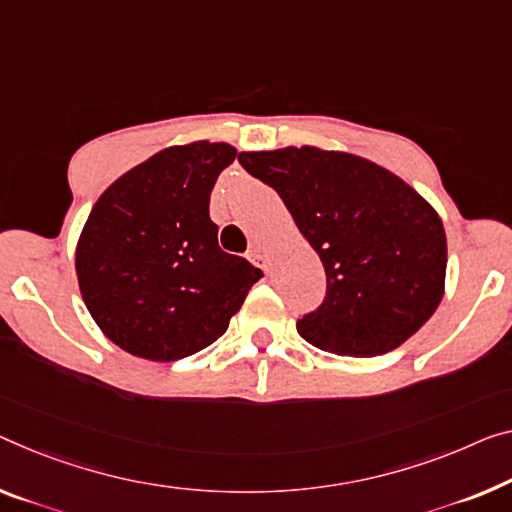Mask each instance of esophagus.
I'll return each mask as SVG.
<instances>
[{"label":"esophagus","instance_id":"34e87169","mask_svg":"<svg viewBox=\"0 0 512 512\" xmlns=\"http://www.w3.org/2000/svg\"><path fill=\"white\" fill-rule=\"evenodd\" d=\"M247 258H249V261L254 263V265L261 267L263 272H270V261H267V258H265V254H263L261 249H251Z\"/></svg>","mask_w":512,"mask_h":512}]
</instances>
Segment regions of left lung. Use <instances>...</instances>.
<instances>
[{"label": "left lung", "mask_w": 512, "mask_h": 512, "mask_svg": "<svg viewBox=\"0 0 512 512\" xmlns=\"http://www.w3.org/2000/svg\"><path fill=\"white\" fill-rule=\"evenodd\" d=\"M318 251L325 300L297 320L320 350L377 357L426 325L444 295L446 233L435 208L380 164L316 146L240 153Z\"/></svg>", "instance_id": "1"}]
</instances>
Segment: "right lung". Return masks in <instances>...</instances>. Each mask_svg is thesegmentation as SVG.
I'll return each instance as SVG.
<instances>
[{
  "instance_id": "obj_1",
  "label": "right lung",
  "mask_w": 512,
  "mask_h": 512,
  "mask_svg": "<svg viewBox=\"0 0 512 512\" xmlns=\"http://www.w3.org/2000/svg\"><path fill=\"white\" fill-rule=\"evenodd\" d=\"M235 155L222 141L164 148L114 180L86 219L75 251L82 300L130 355L176 361L208 348L263 277L219 249L208 212Z\"/></svg>"
}]
</instances>
